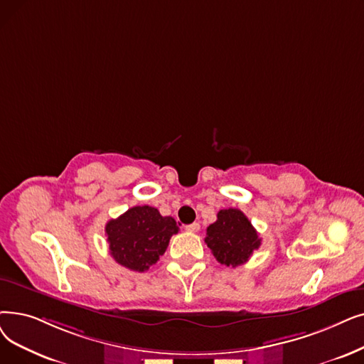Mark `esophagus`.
I'll return each mask as SVG.
<instances>
[{
	"label": "esophagus",
	"mask_w": 364,
	"mask_h": 364,
	"mask_svg": "<svg viewBox=\"0 0 364 364\" xmlns=\"http://www.w3.org/2000/svg\"><path fill=\"white\" fill-rule=\"evenodd\" d=\"M199 229H200L199 223H192V225H187V226H186V230H187V232H198Z\"/></svg>",
	"instance_id": "esophagus-1"
}]
</instances>
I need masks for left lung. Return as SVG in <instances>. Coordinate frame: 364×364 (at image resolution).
<instances>
[{"label":"left lung","instance_id":"obj_1","mask_svg":"<svg viewBox=\"0 0 364 364\" xmlns=\"http://www.w3.org/2000/svg\"><path fill=\"white\" fill-rule=\"evenodd\" d=\"M262 240L247 215L236 210H220L217 220L207 228L205 244L208 245L217 262L236 267L251 257L260 247Z\"/></svg>","mask_w":364,"mask_h":364}]
</instances>
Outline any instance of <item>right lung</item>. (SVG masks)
<instances>
[{"label":"right lung","mask_w":364,"mask_h":364,"mask_svg":"<svg viewBox=\"0 0 364 364\" xmlns=\"http://www.w3.org/2000/svg\"><path fill=\"white\" fill-rule=\"evenodd\" d=\"M109 255L122 266L146 272L166 251L172 235L178 233L177 221L162 217L149 205L132 207L105 226Z\"/></svg>","instance_id":"1"}]
</instances>
